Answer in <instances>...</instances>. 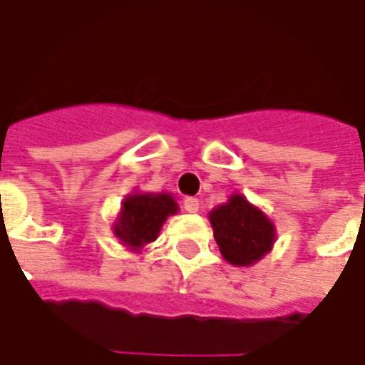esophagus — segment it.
<instances>
[{
  "label": "esophagus",
  "instance_id": "obj_1",
  "mask_svg": "<svg viewBox=\"0 0 365 365\" xmlns=\"http://www.w3.org/2000/svg\"><path fill=\"white\" fill-rule=\"evenodd\" d=\"M183 209H185L187 213H197L199 201L195 197H185L183 199Z\"/></svg>",
  "mask_w": 365,
  "mask_h": 365
}]
</instances>
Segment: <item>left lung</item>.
Returning <instances> with one entry per match:
<instances>
[{
    "instance_id": "8db88e82",
    "label": "left lung",
    "mask_w": 365,
    "mask_h": 365,
    "mask_svg": "<svg viewBox=\"0 0 365 365\" xmlns=\"http://www.w3.org/2000/svg\"><path fill=\"white\" fill-rule=\"evenodd\" d=\"M209 221L222 258L232 266H252L275 242L274 222L240 193L213 209Z\"/></svg>"
}]
</instances>
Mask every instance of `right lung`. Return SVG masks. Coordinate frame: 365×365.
Segmentation results:
<instances>
[{
    "instance_id": "obj_1",
    "label": "right lung",
    "mask_w": 365,
    "mask_h": 365,
    "mask_svg": "<svg viewBox=\"0 0 365 365\" xmlns=\"http://www.w3.org/2000/svg\"><path fill=\"white\" fill-rule=\"evenodd\" d=\"M178 213V203L170 193H130L120 205L113 232L128 250H140L156 240L170 215Z\"/></svg>"
}]
</instances>
